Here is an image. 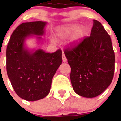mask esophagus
<instances>
[{
    "instance_id": "34e87169",
    "label": "esophagus",
    "mask_w": 121,
    "mask_h": 121,
    "mask_svg": "<svg viewBox=\"0 0 121 121\" xmlns=\"http://www.w3.org/2000/svg\"><path fill=\"white\" fill-rule=\"evenodd\" d=\"M62 60H63V62H66L67 61V58H66L65 56L64 53H63L62 54Z\"/></svg>"
}]
</instances>
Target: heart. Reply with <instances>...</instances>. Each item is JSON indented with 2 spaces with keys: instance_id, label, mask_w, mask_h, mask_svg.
<instances>
[{
  "instance_id": "b5f03b06",
  "label": "heart",
  "mask_w": 121,
  "mask_h": 121,
  "mask_svg": "<svg viewBox=\"0 0 121 121\" xmlns=\"http://www.w3.org/2000/svg\"><path fill=\"white\" fill-rule=\"evenodd\" d=\"M85 34V30L83 26L79 27L78 25L72 24L68 26L59 28L56 31V36L61 39H67L72 36L71 43L76 45L83 39ZM51 42L54 43V39H51Z\"/></svg>"
}]
</instances>
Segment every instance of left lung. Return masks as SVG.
<instances>
[{
    "mask_svg": "<svg viewBox=\"0 0 121 121\" xmlns=\"http://www.w3.org/2000/svg\"><path fill=\"white\" fill-rule=\"evenodd\" d=\"M71 67L70 79L76 93L95 98L110 85L115 72V53L110 35L93 20L90 36L77 46L65 50Z\"/></svg>",
    "mask_w": 121,
    "mask_h": 121,
    "instance_id": "left-lung-1",
    "label": "left lung"
}]
</instances>
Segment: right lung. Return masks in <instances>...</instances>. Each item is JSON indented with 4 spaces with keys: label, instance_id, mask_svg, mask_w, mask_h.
I'll return each instance as SVG.
<instances>
[{
    "label": "right lung",
    "instance_id": "right-lung-1",
    "mask_svg": "<svg viewBox=\"0 0 121 121\" xmlns=\"http://www.w3.org/2000/svg\"><path fill=\"white\" fill-rule=\"evenodd\" d=\"M47 22L23 23L16 28L6 48V71L15 92L28 101L40 100L50 93L52 79L62 62V51L29 50L25 42L31 36L42 40Z\"/></svg>",
    "mask_w": 121,
    "mask_h": 121
}]
</instances>
